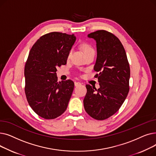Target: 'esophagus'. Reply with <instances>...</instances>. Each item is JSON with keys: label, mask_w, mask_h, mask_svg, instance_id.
<instances>
[{"label": "esophagus", "mask_w": 156, "mask_h": 156, "mask_svg": "<svg viewBox=\"0 0 156 156\" xmlns=\"http://www.w3.org/2000/svg\"><path fill=\"white\" fill-rule=\"evenodd\" d=\"M81 85V83L80 82H75V87H78V86Z\"/></svg>", "instance_id": "obj_1"}]
</instances>
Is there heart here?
I'll return each instance as SVG.
<instances>
[{"label": "heart", "mask_w": 156, "mask_h": 156, "mask_svg": "<svg viewBox=\"0 0 156 156\" xmlns=\"http://www.w3.org/2000/svg\"><path fill=\"white\" fill-rule=\"evenodd\" d=\"M80 48H81V51H83V52L84 53L85 55L88 54L89 52H90L94 51V49L93 47L90 44H89L88 43H87V42H83V43L81 44L80 45ZM71 52L69 51L68 54V59L71 57Z\"/></svg>", "instance_id": "obj_1"}]
</instances>
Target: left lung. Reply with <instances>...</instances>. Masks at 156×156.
I'll return each mask as SVG.
<instances>
[{
    "mask_svg": "<svg viewBox=\"0 0 156 156\" xmlns=\"http://www.w3.org/2000/svg\"><path fill=\"white\" fill-rule=\"evenodd\" d=\"M97 42V56L94 71L100 88L86 85L83 100L86 112L97 120L115 114L123 104L129 90L130 68L123 45L112 33L101 30L90 33Z\"/></svg>",
    "mask_w": 156,
    "mask_h": 156,
    "instance_id": "1",
    "label": "left lung"
}]
</instances>
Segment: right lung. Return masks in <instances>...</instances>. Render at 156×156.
Listing matches in <instances>:
<instances>
[{
	"instance_id": "right-lung-1",
	"label": "right lung",
	"mask_w": 156,
	"mask_h": 156,
	"mask_svg": "<svg viewBox=\"0 0 156 156\" xmlns=\"http://www.w3.org/2000/svg\"><path fill=\"white\" fill-rule=\"evenodd\" d=\"M76 37L61 32H51L32 46L24 66V92L31 109L47 119H55L66 110L74 82H58L57 67L66 64L68 54Z\"/></svg>"
}]
</instances>
